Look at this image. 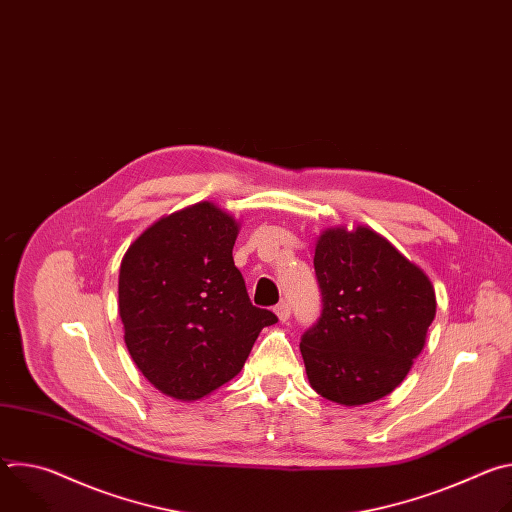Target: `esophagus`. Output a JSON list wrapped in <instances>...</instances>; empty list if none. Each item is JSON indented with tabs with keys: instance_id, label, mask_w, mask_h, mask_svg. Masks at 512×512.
Returning a JSON list of instances; mask_svg holds the SVG:
<instances>
[{
	"instance_id": "1",
	"label": "esophagus",
	"mask_w": 512,
	"mask_h": 512,
	"mask_svg": "<svg viewBox=\"0 0 512 512\" xmlns=\"http://www.w3.org/2000/svg\"><path fill=\"white\" fill-rule=\"evenodd\" d=\"M275 314H277V318H279L281 322L289 320V314H291V308H289V304H287V302H281V304H277V306H275Z\"/></svg>"
}]
</instances>
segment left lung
I'll use <instances>...</instances> for the list:
<instances>
[{
  "label": "left lung",
  "instance_id": "1",
  "mask_svg": "<svg viewBox=\"0 0 512 512\" xmlns=\"http://www.w3.org/2000/svg\"><path fill=\"white\" fill-rule=\"evenodd\" d=\"M322 314L302 334L312 389L340 405L383 399L407 377L435 316L429 277L367 227L320 235Z\"/></svg>",
  "mask_w": 512,
  "mask_h": 512
}]
</instances>
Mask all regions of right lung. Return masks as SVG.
Returning a JSON list of instances; mask_svg holds the SVG:
<instances>
[{
	"instance_id": "add662e5",
	"label": "right lung",
	"mask_w": 512,
	"mask_h": 512,
	"mask_svg": "<svg viewBox=\"0 0 512 512\" xmlns=\"http://www.w3.org/2000/svg\"><path fill=\"white\" fill-rule=\"evenodd\" d=\"M239 223L212 202L160 218L127 249L119 316L127 350L156 389L196 401L229 383L265 326L233 261Z\"/></svg>"
}]
</instances>
